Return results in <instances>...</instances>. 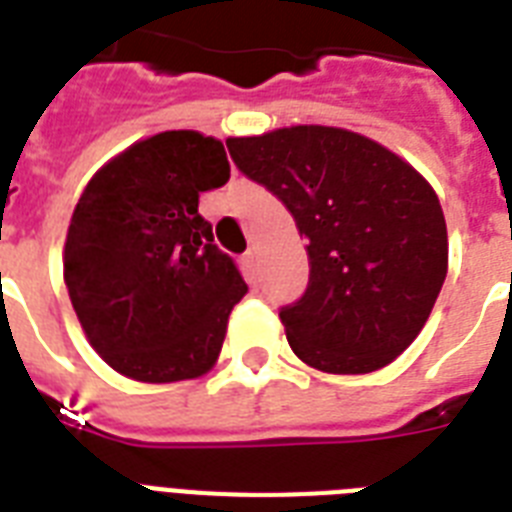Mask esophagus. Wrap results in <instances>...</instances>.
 Here are the masks:
<instances>
[{
  "instance_id": "esophagus-1",
  "label": "esophagus",
  "mask_w": 512,
  "mask_h": 512,
  "mask_svg": "<svg viewBox=\"0 0 512 512\" xmlns=\"http://www.w3.org/2000/svg\"><path fill=\"white\" fill-rule=\"evenodd\" d=\"M241 271H244V276H247L249 284H255L257 279V255L249 249L247 255L241 257Z\"/></svg>"
}]
</instances>
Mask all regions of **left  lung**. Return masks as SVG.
Here are the masks:
<instances>
[{
    "mask_svg": "<svg viewBox=\"0 0 512 512\" xmlns=\"http://www.w3.org/2000/svg\"><path fill=\"white\" fill-rule=\"evenodd\" d=\"M225 146L308 239V289L279 313L295 356L329 374H369L401 356L449 268L433 185L390 148L342 127L295 124Z\"/></svg>",
    "mask_w": 512,
    "mask_h": 512,
    "instance_id": "left-lung-1",
    "label": "left lung"
}]
</instances>
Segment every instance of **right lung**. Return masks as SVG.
I'll use <instances>...</instances> for the list:
<instances>
[{"label":"right lung","instance_id":"add662e5","mask_svg":"<svg viewBox=\"0 0 512 512\" xmlns=\"http://www.w3.org/2000/svg\"><path fill=\"white\" fill-rule=\"evenodd\" d=\"M228 177L220 140L167 130L124 148L84 185L63 281L84 337L114 372L162 385L217 364L247 284L212 244L199 193Z\"/></svg>","mask_w":512,"mask_h":512}]
</instances>
